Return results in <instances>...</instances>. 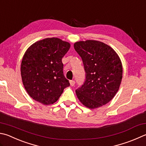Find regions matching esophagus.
Wrapping results in <instances>:
<instances>
[{
    "mask_svg": "<svg viewBox=\"0 0 146 146\" xmlns=\"http://www.w3.org/2000/svg\"><path fill=\"white\" fill-rule=\"evenodd\" d=\"M70 85L71 86H75V80H70Z\"/></svg>",
    "mask_w": 146,
    "mask_h": 146,
    "instance_id": "34e87169",
    "label": "esophagus"
}]
</instances>
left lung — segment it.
<instances>
[{
  "instance_id": "left-lung-1",
  "label": "left lung",
  "mask_w": 146,
  "mask_h": 146,
  "mask_svg": "<svg viewBox=\"0 0 146 146\" xmlns=\"http://www.w3.org/2000/svg\"><path fill=\"white\" fill-rule=\"evenodd\" d=\"M82 58L86 79L76 89L78 100L93 109L107 104L115 96L123 77V66L112 48L98 41L87 40L74 44Z\"/></svg>"
}]
</instances>
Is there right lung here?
I'll use <instances>...</instances> for the list:
<instances>
[{
  "mask_svg": "<svg viewBox=\"0 0 146 146\" xmlns=\"http://www.w3.org/2000/svg\"><path fill=\"white\" fill-rule=\"evenodd\" d=\"M70 48L68 42L52 38L37 41L27 50L21 64V75L32 98L44 105L53 104L70 86L62 62Z\"/></svg>",
  "mask_w": 146,
  "mask_h": 146,
  "instance_id": "add662e5",
  "label": "right lung"
}]
</instances>
